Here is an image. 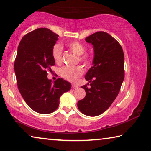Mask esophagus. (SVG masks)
Here are the masks:
<instances>
[{"mask_svg": "<svg viewBox=\"0 0 151 151\" xmlns=\"http://www.w3.org/2000/svg\"><path fill=\"white\" fill-rule=\"evenodd\" d=\"M71 88L73 89H77V88H78V86L76 85V84H72V86H71Z\"/></svg>", "mask_w": 151, "mask_h": 151, "instance_id": "34e87169", "label": "esophagus"}]
</instances>
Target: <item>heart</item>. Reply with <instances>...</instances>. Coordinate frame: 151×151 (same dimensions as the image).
<instances>
[{"instance_id":"b5f03b06","label":"heart","mask_w":151,"mask_h":151,"mask_svg":"<svg viewBox=\"0 0 151 151\" xmlns=\"http://www.w3.org/2000/svg\"><path fill=\"white\" fill-rule=\"evenodd\" d=\"M68 46L74 54L80 57V61L82 62L85 65H89L92 63V58L89 55H82L86 51V47L82 43L79 42H71L68 44ZM62 51L63 47L60 44H55L52 48V57L54 61L57 64L61 63L62 62ZM61 75L63 78L66 79L70 82H75L78 80L81 76L83 75V69L81 66L69 67L65 66L61 69Z\"/></svg>"}]
</instances>
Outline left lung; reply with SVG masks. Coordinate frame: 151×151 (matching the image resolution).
<instances>
[{
    "label": "left lung",
    "instance_id": "obj_1",
    "mask_svg": "<svg viewBox=\"0 0 151 151\" xmlns=\"http://www.w3.org/2000/svg\"><path fill=\"white\" fill-rule=\"evenodd\" d=\"M85 40L93 46L92 66L85 76L90 87L82 86L86 94L78 101L83 114L94 117L107 110L119 94L124 79V55L119 43L105 32H97Z\"/></svg>",
    "mask_w": 151,
    "mask_h": 151
}]
</instances>
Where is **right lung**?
<instances>
[{"label":"right lung","instance_id":"1","mask_svg":"<svg viewBox=\"0 0 151 151\" xmlns=\"http://www.w3.org/2000/svg\"><path fill=\"white\" fill-rule=\"evenodd\" d=\"M59 36L47 28H38L25 34L17 48L14 69L18 89L25 103L41 114L51 113L59 105V99L71 88L63 78L52 82L47 69L55 62L52 48Z\"/></svg>","mask_w":151,"mask_h":151}]
</instances>
